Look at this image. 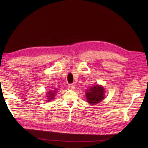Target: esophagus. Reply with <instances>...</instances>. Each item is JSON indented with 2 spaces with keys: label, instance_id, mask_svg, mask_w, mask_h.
<instances>
[{
  "label": "esophagus",
  "instance_id": "obj_1",
  "mask_svg": "<svg viewBox=\"0 0 148 148\" xmlns=\"http://www.w3.org/2000/svg\"><path fill=\"white\" fill-rule=\"evenodd\" d=\"M69 88H71L72 90H74L75 88V85H74V84H69Z\"/></svg>",
  "mask_w": 148,
  "mask_h": 148
}]
</instances>
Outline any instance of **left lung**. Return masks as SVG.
Listing matches in <instances>:
<instances>
[{
  "label": "left lung",
  "instance_id": "left-lung-1",
  "mask_svg": "<svg viewBox=\"0 0 148 148\" xmlns=\"http://www.w3.org/2000/svg\"><path fill=\"white\" fill-rule=\"evenodd\" d=\"M87 101L91 104H96L99 103L104 98V90L99 85H95L86 91Z\"/></svg>",
  "mask_w": 148,
  "mask_h": 148
}]
</instances>
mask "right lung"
<instances>
[{
  "label": "right lung",
  "instance_id": "add662e5",
  "mask_svg": "<svg viewBox=\"0 0 148 148\" xmlns=\"http://www.w3.org/2000/svg\"><path fill=\"white\" fill-rule=\"evenodd\" d=\"M56 92H51V91H50V92H49V93H48V95H47L46 97H48V98H47V99H48V100H51V99H54V94L55 93H55Z\"/></svg>",
  "mask_w": 148,
  "mask_h": 148
}]
</instances>
